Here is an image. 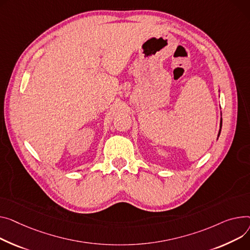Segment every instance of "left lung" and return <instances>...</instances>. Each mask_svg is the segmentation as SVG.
Wrapping results in <instances>:
<instances>
[{
	"instance_id": "obj_1",
	"label": "left lung",
	"mask_w": 250,
	"mask_h": 250,
	"mask_svg": "<svg viewBox=\"0 0 250 250\" xmlns=\"http://www.w3.org/2000/svg\"><path fill=\"white\" fill-rule=\"evenodd\" d=\"M221 127H222V121H221V123H220V130H219V134H218V137H219V135H220V131H221Z\"/></svg>"
}]
</instances>
